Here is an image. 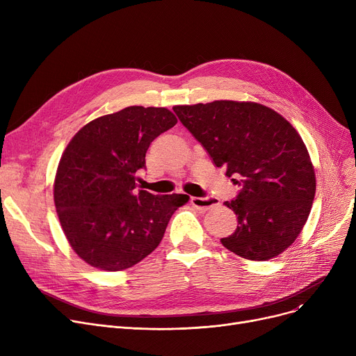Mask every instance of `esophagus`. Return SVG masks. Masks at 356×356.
Masks as SVG:
<instances>
[{"label": "esophagus", "mask_w": 356, "mask_h": 356, "mask_svg": "<svg viewBox=\"0 0 356 356\" xmlns=\"http://www.w3.org/2000/svg\"><path fill=\"white\" fill-rule=\"evenodd\" d=\"M191 203L193 204L195 208L197 209H202V211H207V209H211V208H215L216 204H219V200L216 197H192L191 199Z\"/></svg>", "instance_id": "1"}]
</instances>
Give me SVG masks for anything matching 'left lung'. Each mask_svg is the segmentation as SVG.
Returning a JSON list of instances; mask_svg holds the SVG:
<instances>
[{
  "instance_id": "8db88e82",
  "label": "left lung",
  "mask_w": 356,
  "mask_h": 356,
  "mask_svg": "<svg viewBox=\"0 0 356 356\" xmlns=\"http://www.w3.org/2000/svg\"><path fill=\"white\" fill-rule=\"evenodd\" d=\"M173 111L213 164L242 188L223 203L238 216V227L222 245L252 261L286 251L302 232L316 193L314 167L296 128L257 102L213 101Z\"/></svg>"
}]
</instances>
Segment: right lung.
Instances as JSON below:
<instances>
[{
	"label": "right lung",
	"mask_w": 356,
	"mask_h": 356,
	"mask_svg": "<svg viewBox=\"0 0 356 356\" xmlns=\"http://www.w3.org/2000/svg\"><path fill=\"white\" fill-rule=\"evenodd\" d=\"M177 118L167 108L128 106L88 122L70 140L54 177V207L72 250L86 264L121 271L161 242L188 195L137 188L152 141Z\"/></svg>",
	"instance_id": "right-lung-1"
}]
</instances>
